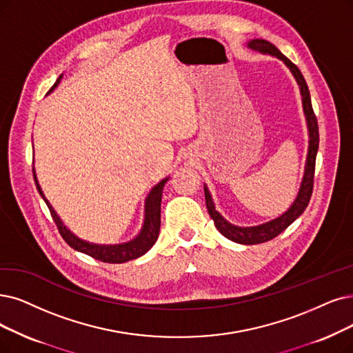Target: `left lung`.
I'll use <instances>...</instances> for the list:
<instances>
[{"label":"left lung","mask_w":353,"mask_h":353,"mask_svg":"<svg viewBox=\"0 0 353 353\" xmlns=\"http://www.w3.org/2000/svg\"><path fill=\"white\" fill-rule=\"evenodd\" d=\"M248 48L250 50L259 52L262 54L275 56V58L283 61L287 65L290 72L292 74V77L295 78V81H297L299 87H300L303 111H304L307 130H308V150H307L304 175L301 179L299 194H297V196H295V200L292 201L290 208L287 211H284L281 216H278L276 219H272L270 221L258 224V225H249V228L234 225L230 221L225 220L216 210V205H214L213 199H211L208 187L204 184L205 205H207L210 217L214 220V225L217 228V230L224 237L230 239L232 242L241 243V245H258V243L271 241V239L276 237L281 232H284L294 220H297L304 213L305 207L308 205V201H310V199H312V192H313L314 166H316V157H317V150H319V125H317V119L314 116V111L312 107L310 91H308V87H307L303 74L300 72V69L295 66L288 58H285V56L281 53L272 43H270V41H266L263 39L249 40Z\"/></svg>","instance_id":"left-lung-1"}]
</instances>
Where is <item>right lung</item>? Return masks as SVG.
I'll list each match as a JSON object with an SVG mask.
<instances>
[{
	"label": "right lung",
	"instance_id": "1",
	"mask_svg": "<svg viewBox=\"0 0 353 353\" xmlns=\"http://www.w3.org/2000/svg\"><path fill=\"white\" fill-rule=\"evenodd\" d=\"M63 75H61L56 82L53 83V87L49 90L48 94H50L56 87L59 85V82L62 79ZM33 176H34V182H36V188L40 194L41 199L45 200V203L48 204L50 214L58 225L59 233L63 237V241L70 246L74 248L78 252L85 253L88 256H92L101 262H107V263H123V262H129L132 259H137L140 256H143L145 253L157 243L158 236H159V229H161V201H162V191L163 187L166 184V181L169 179V176L163 178L161 182H158L154 185L145 200V219H143V225L140 229L139 234L134 236L132 241L124 242V243H117V245H98V243H91L83 241V239H79L75 233L70 232L66 225L63 224V221L61 220V217L56 213L54 208L52 207V204L48 201V199L45 196L43 191H41V187L39 184V179L36 175V169L33 168Z\"/></svg>",
	"mask_w": 353,
	"mask_h": 353
}]
</instances>
